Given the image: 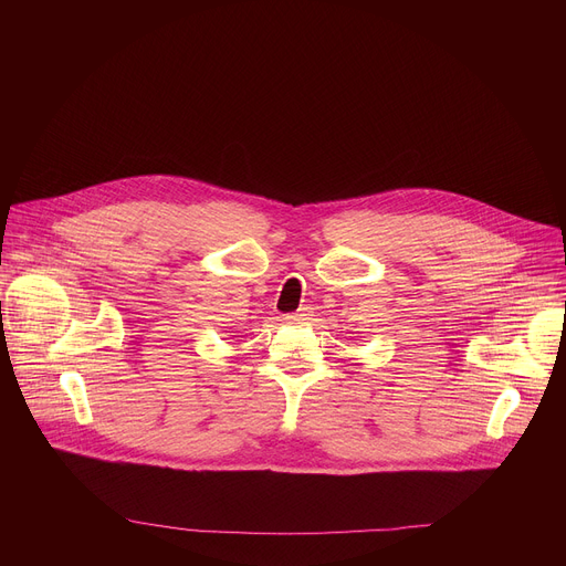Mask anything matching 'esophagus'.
Listing matches in <instances>:
<instances>
[{"label":"esophagus","instance_id":"obj_1","mask_svg":"<svg viewBox=\"0 0 566 566\" xmlns=\"http://www.w3.org/2000/svg\"><path fill=\"white\" fill-rule=\"evenodd\" d=\"M306 315H308L306 311H300V313H291V315H289V322H302V319H306Z\"/></svg>","mask_w":566,"mask_h":566}]
</instances>
